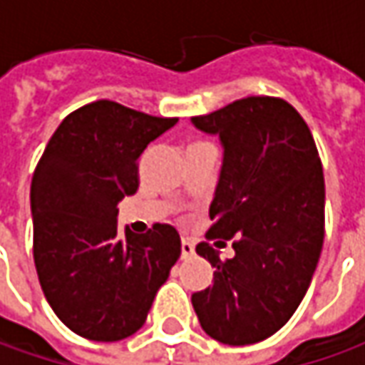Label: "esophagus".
<instances>
[{
	"instance_id": "1",
	"label": "esophagus",
	"mask_w": 365,
	"mask_h": 365,
	"mask_svg": "<svg viewBox=\"0 0 365 365\" xmlns=\"http://www.w3.org/2000/svg\"><path fill=\"white\" fill-rule=\"evenodd\" d=\"M195 254V245L190 244L189 240H182V244H180V258L187 259L190 258Z\"/></svg>"
}]
</instances>
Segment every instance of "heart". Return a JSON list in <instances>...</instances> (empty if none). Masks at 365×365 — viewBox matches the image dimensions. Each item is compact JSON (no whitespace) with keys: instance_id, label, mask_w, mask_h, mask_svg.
<instances>
[{"instance_id":"b5f03b06","label":"heart","mask_w":365,"mask_h":365,"mask_svg":"<svg viewBox=\"0 0 365 365\" xmlns=\"http://www.w3.org/2000/svg\"><path fill=\"white\" fill-rule=\"evenodd\" d=\"M195 146H203V144H190L189 148H195ZM189 148H187V150H189Z\"/></svg>"}]
</instances>
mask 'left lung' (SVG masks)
Here are the masks:
<instances>
[{
    "label": "left lung",
    "instance_id": "8db88e82",
    "mask_svg": "<svg viewBox=\"0 0 365 365\" xmlns=\"http://www.w3.org/2000/svg\"><path fill=\"white\" fill-rule=\"evenodd\" d=\"M190 121L223 146L207 237L218 247L233 239L236 250L219 260L215 245H197L215 272L192 309L219 344H258L287 325L313 280L325 235L321 158L284 99L245 97Z\"/></svg>",
    "mask_w": 365,
    "mask_h": 365
}]
</instances>
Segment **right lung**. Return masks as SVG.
<instances>
[{
  "mask_svg": "<svg viewBox=\"0 0 365 365\" xmlns=\"http://www.w3.org/2000/svg\"><path fill=\"white\" fill-rule=\"evenodd\" d=\"M176 121L101 99L64 118L36 166V272L52 311L81 337L133 335L180 256L173 225L118 232V203L138 190L142 152Z\"/></svg>",
  "mask_w": 365,
  "mask_h": 365,
  "instance_id": "add662e5",
  "label": "right lung"
}]
</instances>
